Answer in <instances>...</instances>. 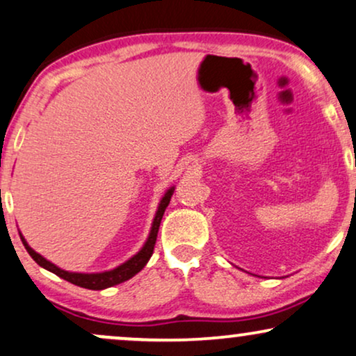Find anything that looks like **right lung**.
<instances>
[{"label": "right lung", "mask_w": 356, "mask_h": 356, "mask_svg": "<svg viewBox=\"0 0 356 356\" xmlns=\"http://www.w3.org/2000/svg\"><path fill=\"white\" fill-rule=\"evenodd\" d=\"M173 191H175V186H171L170 190H166L163 198H161V201H160V204H158L156 214H155V218H153L150 234H148V239H147V243L143 244V248L140 249V251L135 254L134 257H130L129 261L124 262V264H120L112 270L97 272V274H82V272H69V270L59 269L56 264H52V262L47 261V259H44L41 254H38L36 251H34L33 248H29V244L26 243L23 234L19 232L21 241H23L26 251L29 252V256L33 257L34 261H36L41 267H44L46 270L59 275L60 279L67 280V282L79 285V287L90 289V291H102V289L112 287V285L122 284V282H125V280L131 279L135 274H138V272L142 270L145 266H147L148 261H150V257L153 254V248H155V243H156L158 229H160L161 218H163L166 206L170 204V200H171V195H173Z\"/></svg>", "instance_id": "1"}]
</instances>
